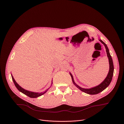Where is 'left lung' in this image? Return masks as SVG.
<instances>
[{
  "label": "left lung",
  "mask_w": 124,
  "mask_h": 124,
  "mask_svg": "<svg viewBox=\"0 0 124 124\" xmlns=\"http://www.w3.org/2000/svg\"><path fill=\"white\" fill-rule=\"evenodd\" d=\"M99 41L104 46L105 49H106V51H107V55H108V60H109V72L108 73V75L107 77H106V78H105V79L100 84H99V85H98L97 86H95V87L91 88H89V89H85V88H82L79 87L75 82L72 75L70 73V76H71V77H72L73 82L76 86V87H78V89L79 90H80L81 91H82L85 93H87L88 94H90V95L97 94L102 92L103 90H104L105 89V88H107L110 84V83L112 80L113 75L114 66H113L112 57L110 54V53L109 51V49H108L107 45H106L102 41H101V40H99Z\"/></svg>",
  "instance_id": "8db88e82"
}]
</instances>
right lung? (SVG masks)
I'll list each match as a JSON object with an SVG mask.
<instances>
[{"label":"right lung","instance_id":"right-lung-1","mask_svg":"<svg viewBox=\"0 0 124 124\" xmlns=\"http://www.w3.org/2000/svg\"><path fill=\"white\" fill-rule=\"evenodd\" d=\"M11 76H12V80L14 83V84L15 85V86L16 87V88L17 89L19 90V91L21 92L22 93H23V94H25V95L27 96L28 97H30V98H37L38 97H40L42 95H43V94H44L48 90V89L46 90L45 92H41V93H36V92H31V91H27V90H26L25 89H24L22 87H21L18 84H17L16 81H15V80L14 79L13 77L12 76V75H11ZM52 84V83H51Z\"/></svg>","mask_w":124,"mask_h":124}]
</instances>
